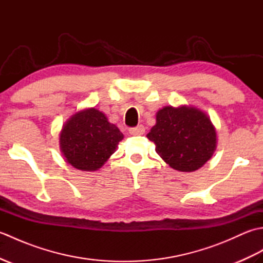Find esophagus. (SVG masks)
Wrapping results in <instances>:
<instances>
[{"mask_svg": "<svg viewBox=\"0 0 263 263\" xmlns=\"http://www.w3.org/2000/svg\"><path fill=\"white\" fill-rule=\"evenodd\" d=\"M144 131H146V130H144L143 125H138L136 127L128 128V133H130V135H132V136H141V135H143Z\"/></svg>", "mask_w": 263, "mask_h": 263, "instance_id": "obj_1", "label": "esophagus"}]
</instances>
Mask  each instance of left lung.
<instances>
[{
    "label": "left lung",
    "mask_w": 263,
    "mask_h": 263,
    "mask_svg": "<svg viewBox=\"0 0 263 263\" xmlns=\"http://www.w3.org/2000/svg\"><path fill=\"white\" fill-rule=\"evenodd\" d=\"M156 153L172 168L194 172L214 155L216 128L210 117L193 106H166L156 114V124L147 135Z\"/></svg>",
    "instance_id": "obj_1"
}]
</instances>
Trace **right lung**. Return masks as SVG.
I'll return each mask as SVG.
<instances>
[{"instance_id": "right-lung-1", "label": "right lung", "mask_w": 263, "mask_h": 263, "mask_svg": "<svg viewBox=\"0 0 263 263\" xmlns=\"http://www.w3.org/2000/svg\"><path fill=\"white\" fill-rule=\"evenodd\" d=\"M123 133L103 111L88 108L72 115L60 133V149L77 170L92 172L115 153Z\"/></svg>"}]
</instances>
